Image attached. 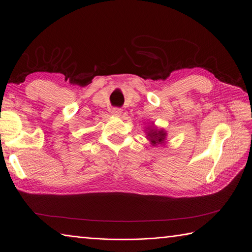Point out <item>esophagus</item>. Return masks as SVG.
I'll return each instance as SVG.
<instances>
[{"label":"esophagus","mask_w":252,"mask_h":252,"mask_svg":"<svg viewBox=\"0 0 252 252\" xmlns=\"http://www.w3.org/2000/svg\"><path fill=\"white\" fill-rule=\"evenodd\" d=\"M110 112H111L112 116H114V117H120L121 113H122V109L121 108H117V107L116 108H111Z\"/></svg>","instance_id":"esophagus-1"}]
</instances>
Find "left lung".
<instances>
[{
  "mask_svg": "<svg viewBox=\"0 0 252 252\" xmlns=\"http://www.w3.org/2000/svg\"><path fill=\"white\" fill-rule=\"evenodd\" d=\"M146 139L149 140L152 146H157V145H165L167 139V131L163 128H158L152 123V125L146 127Z\"/></svg>",
  "mask_w": 252,
  "mask_h": 252,
  "instance_id": "left-lung-1",
  "label": "left lung"
}]
</instances>
